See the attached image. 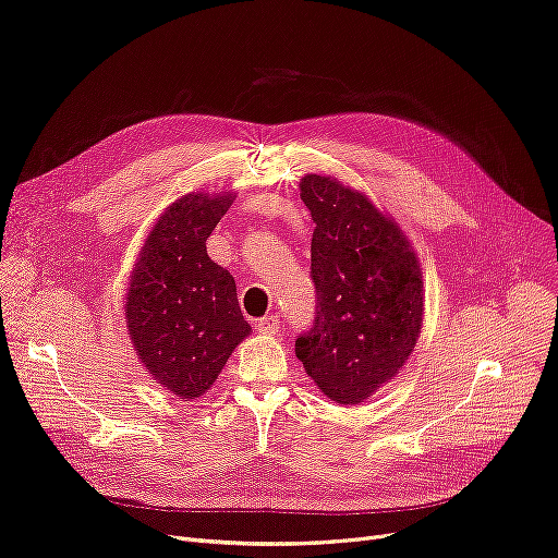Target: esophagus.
<instances>
[{
    "mask_svg": "<svg viewBox=\"0 0 558 558\" xmlns=\"http://www.w3.org/2000/svg\"><path fill=\"white\" fill-rule=\"evenodd\" d=\"M255 326H257V330L264 332V335H276V332L280 330V319H278V314H271V317L259 319Z\"/></svg>",
    "mask_w": 558,
    "mask_h": 558,
    "instance_id": "esophagus-1",
    "label": "esophagus"
}]
</instances>
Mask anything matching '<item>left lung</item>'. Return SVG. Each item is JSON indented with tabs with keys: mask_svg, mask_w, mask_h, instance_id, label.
<instances>
[{
	"mask_svg": "<svg viewBox=\"0 0 558 558\" xmlns=\"http://www.w3.org/2000/svg\"><path fill=\"white\" fill-rule=\"evenodd\" d=\"M301 198L312 214L317 312L296 357L342 405L369 399L413 353L424 317L420 259L403 230L365 193L310 173Z\"/></svg>",
	"mask_w": 558,
	"mask_h": 558,
	"instance_id": "1",
	"label": "left lung"
}]
</instances>
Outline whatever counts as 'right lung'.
Here are the masks:
<instances>
[{
	"label": "right lung",
	"instance_id": "1",
	"mask_svg": "<svg viewBox=\"0 0 558 558\" xmlns=\"http://www.w3.org/2000/svg\"><path fill=\"white\" fill-rule=\"evenodd\" d=\"M234 193H189L168 205L132 269L125 296L128 335L143 367L180 399L203 397L251 326L228 269L205 241Z\"/></svg>",
	"mask_w": 558,
	"mask_h": 558
}]
</instances>
